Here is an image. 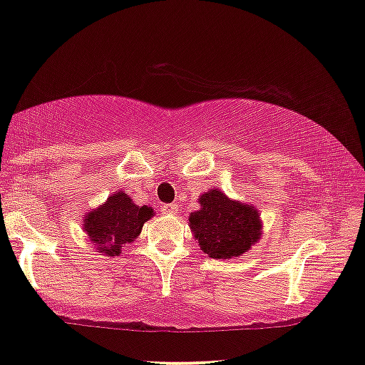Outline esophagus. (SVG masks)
I'll return each mask as SVG.
<instances>
[{"label":"esophagus","instance_id":"34e87169","mask_svg":"<svg viewBox=\"0 0 365 365\" xmlns=\"http://www.w3.org/2000/svg\"><path fill=\"white\" fill-rule=\"evenodd\" d=\"M160 211L165 215H174L175 211H178V208H175V205H173V203H165L160 206Z\"/></svg>","mask_w":365,"mask_h":365}]
</instances>
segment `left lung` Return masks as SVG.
<instances>
[{"label": "left lung", "instance_id": "8db88e82", "mask_svg": "<svg viewBox=\"0 0 365 365\" xmlns=\"http://www.w3.org/2000/svg\"><path fill=\"white\" fill-rule=\"evenodd\" d=\"M200 205V211L191 213L190 227L210 257H238L260 238V215L252 206L228 200L218 190L201 196Z\"/></svg>", "mask_w": 365, "mask_h": 365}]
</instances>
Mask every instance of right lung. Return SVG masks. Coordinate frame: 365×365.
<instances>
[{
	"label": "right lung",
	"mask_w": 365,
	"mask_h": 365,
	"mask_svg": "<svg viewBox=\"0 0 365 365\" xmlns=\"http://www.w3.org/2000/svg\"><path fill=\"white\" fill-rule=\"evenodd\" d=\"M154 211L148 206H137L125 192L108 197L101 208L91 211L84 220L89 240L103 254L118 255L123 244H130L142 232L143 223Z\"/></svg>",
	"instance_id": "right-lung-1"
}]
</instances>
